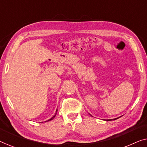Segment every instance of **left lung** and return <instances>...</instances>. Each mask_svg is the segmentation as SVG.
Returning a JSON list of instances; mask_svg holds the SVG:
<instances>
[{
	"label": "left lung",
	"mask_w": 147,
	"mask_h": 147,
	"mask_svg": "<svg viewBox=\"0 0 147 147\" xmlns=\"http://www.w3.org/2000/svg\"><path fill=\"white\" fill-rule=\"evenodd\" d=\"M90 115H91V114H90ZM92 116V115H91ZM121 117V116H120V117H118V118H114V119H109V120H106V121H110V120H116V119H118V118H120Z\"/></svg>",
	"instance_id": "8db88e82"
}]
</instances>
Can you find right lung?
I'll return each instance as SVG.
<instances>
[{
	"instance_id": "add662e5",
	"label": "right lung",
	"mask_w": 147,
	"mask_h": 147,
	"mask_svg": "<svg viewBox=\"0 0 147 147\" xmlns=\"http://www.w3.org/2000/svg\"><path fill=\"white\" fill-rule=\"evenodd\" d=\"M57 110H56V112H55V115H54V116H53V117H52L51 118H50V119H49V120H47V121H45V122H48V121H50V120H53V118L55 117L56 114H57Z\"/></svg>"
}]
</instances>
